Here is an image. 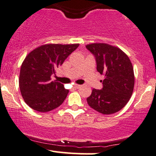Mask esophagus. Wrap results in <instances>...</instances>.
Instances as JSON below:
<instances>
[{
	"instance_id": "34e87169",
	"label": "esophagus",
	"mask_w": 156,
	"mask_h": 156,
	"mask_svg": "<svg viewBox=\"0 0 156 156\" xmlns=\"http://www.w3.org/2000/svg\"><path fill=\"white\" fill-rule=\"evenodd\" d=\"M80 87H81V86L79 85V84H74V85H73V88L74 89H78L80 88Z\"/></svg>"
}]
</instances>
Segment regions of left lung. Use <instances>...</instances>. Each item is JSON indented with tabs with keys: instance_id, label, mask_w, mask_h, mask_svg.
Instances as JSON below:
<instances>
[{
	"instance_id": "1",
	"label": "left lung",
	"mask_w": 156,
	"mask_h": 156,
	"mask_svg": "<svg viewBox=\"0 0 156 156\" xmlns=\"http://www.w3.org/2000/svg\"><path fill=\"white\" fill-rule=\"evenodd\" d=\"M86 48L95 57L98 72L105 76L103 88L93 89L87 103L103 114L119 112L133 94L135 78L131 62L121 49L108 44L93 43Z\"/></svg>"
}]
</instances>
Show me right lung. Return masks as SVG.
<instances>
[{
	"instance_id": "add662e5",
	"label": "right lung",
	"mask_w": 156,
	"mask_h": 156,
	"mask_svg": "<svg viewBox=\"0 0 156 156\" xmlns=\"http://www.w3.org/2000/svg\"><path fill=\"white\" fill-rule=\"evenodd\" d=\"M79 44H47L30 52L20 68L19 87L26 104L47 112L63 103L69 90L51 76Z\"/></svg>"
}]
</instances>
